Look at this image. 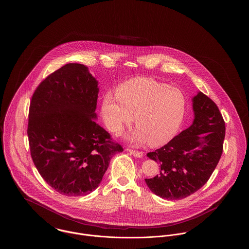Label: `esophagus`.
Masks as SVG:
<instances>
[{"instance_id":"1","label":"esophagus","mask_w":249,"mask_h":249,"mask_svg":"<svg viewBox=\"0 0 249 249\" xmlns=\"http://www.w3.org/2000/svg\"><path fill=\"white\" fill-rule=\"evenodd\" d=\"M127 151L130 153V155H132V156H134L135 158H142V152L141 151H136V150H132V149H130V148H128L127 149Z\"/></svg>"}]
</instances>
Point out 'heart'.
Returning a JSON list of instances; mask_svg holds the SVG:
<instances>
[{
  "label": "heart",
  "instance_id": "obj_1",
  "mask_svg": "<svg viewBox=\"0 0 249 249\" xmlns=\"http://www.w3.org/2000/svg\"><path fill=\"white\" fill-rule=\"evenodd\" d=\"M187 98L182 90L149 78H135L121 84L117 96L106 95L102 117L115 134L129 126L133 118L136 129L125 139L136 145L153 146L171 141L180 129L187 111Z\"/></svg>",
  "mask_w": 249,
  "mask_h": 249
}]
</instances>
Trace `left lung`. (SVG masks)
I'll return each mask as SVG.
<instances>
[{"instance_id":"obj_1","label":"left lung","mask_w":249,"mask_h":249,"mask_svg":"<svg viewBox=\"0 0 249 249\" xmlns=\"http://www.w3.org/2000/svg\"><path fill=\"white\" fill-rule=\"evenodd\" d=\"M194 119L188 129L164 146L147 153L160 166V175L144 179L162 199H184L208 181L223 150L225 122L213 101L201 91L191 99Z\"/></svg>"}]
</instances>
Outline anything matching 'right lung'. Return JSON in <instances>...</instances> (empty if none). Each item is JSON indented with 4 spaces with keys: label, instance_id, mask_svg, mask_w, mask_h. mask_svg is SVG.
Listing matches in <instances>:
<instances>
[{
    "label": "right lung",
    "instance_id": "obj_1",
    "mask_svg": "<svg viewBox=\"0 0 249 249\" xmlns=\"http://www.w3.org/2000/svg\"><path fill=\"white\" fill-rule=\"evenodd\" d=\"M98 81L89 68L68 63L38 86L28 124L31 155L41 177L60 194L88 195L123 148L97 120Z\"/></svg>",
    "mask_w": 249,
    "mask_h": 249
}]
</instances>
